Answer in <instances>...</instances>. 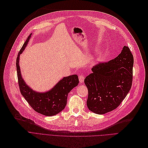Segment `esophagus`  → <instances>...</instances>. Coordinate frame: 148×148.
<instances>
[{"label": "esophagus", "mask_w": 148, "mask_h": 148, "mask_svg": "<svg viewBox=\"0 0 148 148\" xmlns=\"http://www.w3.org/2000/svg\"><path fill=\"white\" fill-rule=\"evenodd\" d=\"M79 82H81V83H83L84 82V76H83V75H80L79 76Z\"/></svg>", "instance_id": "esophagus-1"}]
</instances>
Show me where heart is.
Returning a JSON list of instances; mask_svg holds the SVG:
<instances>
[{"label": "heart", "mask_w": 148, "mask_h": 148, "mask_svg": "<svg viewBox=\"0 0 148 148\" xmlns=\"http://www.w3.org/2000/svg\"><path fill=\"white\" fill-rule=\"evenodd\" d=\"M100 58H101V55H98L97 56V58H96V60L97 61H99V60H100Z\"/></svg>", "instance_id": "b5f03b06"}]
</instances>
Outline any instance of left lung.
Returning a JSON list of instances; mask_svg holds the SVG:
<instances>
[{
	"mask_svg": "<svg viewBox=\"0 0 148 148\" xmlns=\"http://www.w3.org/2000/svg\"><path fill=\"white\" fill-rule=\"evenodd\" d=\"M133 64V55L125 46L114 59L93 67V73L84 79L88 91L89 110L103 114L121 103L131 88Z\"/></svg>",
	"mask_w": 148,
	"mask_h": 148,
	"instance_id": "obj_1",
	"label": "left lung"
}]
</instances>
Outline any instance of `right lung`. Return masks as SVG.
<instances>
[{"label": "right lung", "mask_w": 148, "mask_h": 148, "mask_svg": "<svg viewBox=\"0 0 148 148\" xmlns=\"http://www.w3.org/2000/svg\"><path fill=\"white\" fill-rule=\"evenodd\" d=\"M31 34L21 48L16 60L18 86L21 94L36 112L47 116H55L64 109L69 93L78 85V76L72 75L64 77L51 90L46 92H38L27 85L21 75L19 66L20 55L26 48L31 38Z\"/></svg>", "instance_id": "right-lung-1"}]
</instances>
